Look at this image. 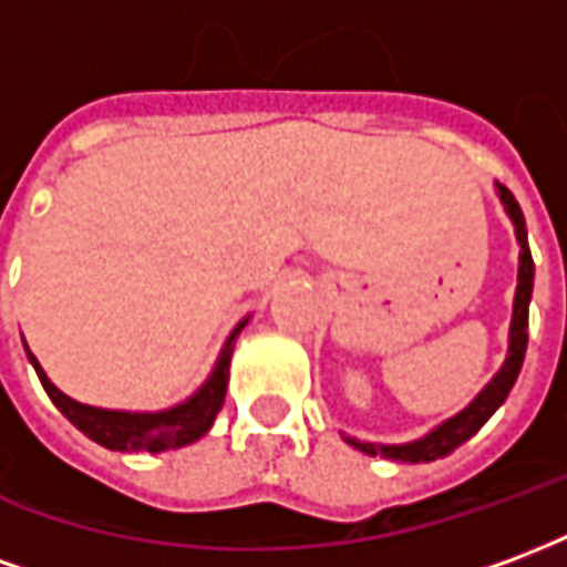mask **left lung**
Returning a JSON list of instances; mask_svg holds the SVG:
<instances>
[{"label":"left lung","mask_w":567,"mask_h":567,"mask_svg":"<svg viewBox=\"0 0 567 567\" xmlns=\"http://www.w3.org/2000/svg\"><path fill=\"white\" fill-rule=\"evenodd\" d=\"M495 194H498L501 206L507 212V218L513 221V234L519 243V272H516V295H513V319H511V337H507V358L501 370L492 380L483 385V392L476 394L471 404L458 410L455 416L446 422L434 425L422 437L410 440V443H373V440H358L346 437L349 446H355L364 455H382V458H392V462L416 464V462H434L450 455L452 450H458L462 443L474 437L480 427L486 425L492 413L498 410L507 394H511L513 382L519 377L525 361V346H528V303H532V288H535V260L528 251V230H525V218L519 203L513 199V194L504 185L495 182Z\"/></svg>","instance_id":"obj_1"}]
</instances>
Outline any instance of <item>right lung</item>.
<instances>
[{"label":"right lung","mask_w":567,"mask_h":567,"mask_svg":"<svg viewBox=\"0 0 567 567\" xmlns=\"http://www.w3.org/2000/svg\"><path fill=\"white\" fill-rule=\"evenodd\" d=\"M248 324V316L236 324L227 343H224L221 355L212 368L209 380L199 385L197 392L190 394L182 404L169 406V410H154V413H140V410H105V406L81 404L75 398H69L56 389L54 382L48 380V373L39 364V358L27 349L30 364L39 373L44 392L54 401V406L63 416L79 427L81 434L96 440L100 446L115 452H166L178 450L199 440L212 427L218 410L224 406V394H227V380H230V355H234V340L239 331ZM27 346V343H23Z\"/></svg>","instance_id":"obj_1"}]
</instances>
